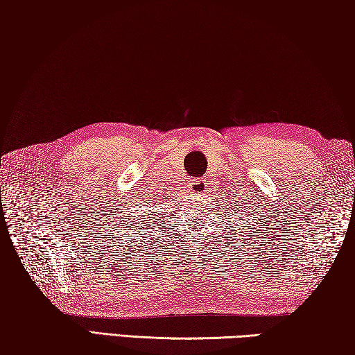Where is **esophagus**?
Here are the masks:
<instances>
[{"instance_id": "34e87169", "label": "esophagus", "mask_w": 355, "mask_h": 355, "mask_svg": "<svg viewBox=\"0 0 355 355\" xmlns=\"http://www.w3.org/2000/svg\"><path fill=\"white\" fill-rule=\"evenodd\" d=\"M189 187H191V191L200 193L205 191V182L200 181V179H192V181H189Z\"/></svg>"}]
</instances>
